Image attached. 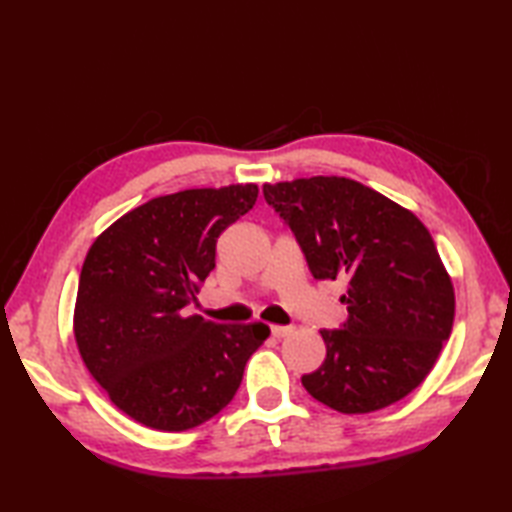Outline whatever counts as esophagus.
I'll use <instances>...</instances> for the list:
<instances>
[{
    "instance_id": "34e87169",
    "label": "esophagus",
    "mask_w": 512,
    "mask_h": 512,
    "mask_svg": "<svg viewBox=\"0 0 512 512\" xmlns=\"http://www.w3.org/2000/svg\"><path fill=\"white\" fill-rule=\"evenodd\" d=\"M290 332H292L290 325H273V328H270L273 339H284V336H288Z\"/></svg>"
}]
</instances>
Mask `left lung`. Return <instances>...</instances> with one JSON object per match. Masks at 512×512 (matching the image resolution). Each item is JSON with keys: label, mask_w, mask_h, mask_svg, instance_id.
Returning <instances> with one entry per match:
<instances>
[{"label": "left lung", "mask_w": 512, "mask_h": 512, "mask_svg": "<svg viewBox=\"0 0 512 512\" xmlns=\"http://www.w3.org/2000/svg\"><path fill=\"white\" fill-rule=\"evenodd\" d=\"M314 279H347V321L321 330L325 361L301 383L341 413L394 405L416 389L449 341L451 277L416 215L365 184L314 176L264 184Z\"/></svg>", "instance_id": "left-lung-1"}]
</instances>
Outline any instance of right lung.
Masks as SVG:
<instances>
[{"mask_svg":"<svg viewBox=\"0 0 512 512\" xmlns=\"http://www.w3.org/2000/svg\"><path fill=\"white\" fill-rule=\"evenodd\" d=\"M257 193V184H231L160 195L88 250L74 339L96 383L145 427L187 431L211 420L268 339L264 323H213L184 310L215 268L217 237Z\"/></svg>","mask_w":512,"mask_h":512,"instance_id":"obj_1","label":"right lung"}]
</instances>
